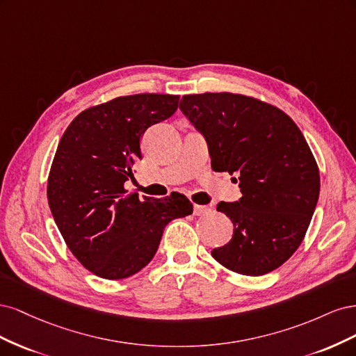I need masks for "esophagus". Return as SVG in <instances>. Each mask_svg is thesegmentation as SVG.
I'll use <instances>...</instances> for the list:
<instances>
[{
    "label": "esophagus",
    "mask_w": 356,
    "mask_h": 356,
    "mask_svg": "<svg viewBox=\"0 0 356 356\" xmlns=\"http://www.w3.org/2000/svg\"><path fill=\"white\" fill-rule=\"evenodd\" d=\"M209 211L211 209L208 207H202V204H195V207H193V213H195V215H204Z\"/></svg>",
    "instance_id": "34e87169"
}]
</instances>
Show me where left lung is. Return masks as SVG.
<instances>
[{
	"label": "left lung",
	"instance_id": "obj_1",
	"mask_svg": "<svg viewBox=\"0 0 356 356\" xmlns=\"http://www.w3.org/2000/svg\"><path fill=\"white\" fill-rule=\"evenodd\" d=\"M179 110L207 141L212 169L238 175L243 195L217 204L234 230L212 257L241 275L275 270L303 241L319 197L303 134L284 111L243 95H186Z\"/></svg>",
	"mask_w": 356,
	"mask_h": 356
}]
</instances>
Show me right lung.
I'll use <instances>...</instances> for the list:
<instances>
[{"label": "right lung", "instance_id": "1", "mask_svg": "<svg viewBox=\"0 0 356 356\" xmlns=\"http://www.w3.org/2000/svg\"><path fill=\"white\" fill-rule=\"evenodd\" d=\"M179 96L141 93L80 113L62 135L49 175L53 218L75 258L96 276L123 279L156 255L161 234L193 212L179 193L154 199L127 193L147 129L178 108Z\"/></svg>", "mask_w": 356, "mask_h": 356}]
</instances>
